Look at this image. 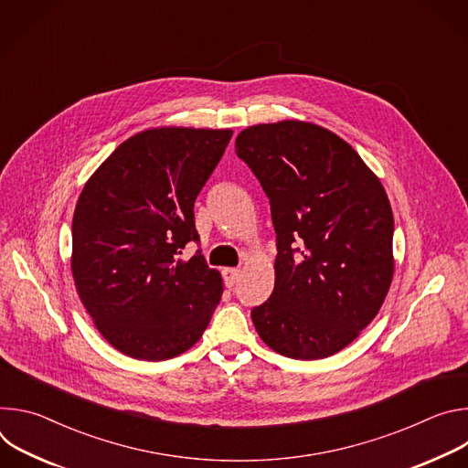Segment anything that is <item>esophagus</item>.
I'll use <instances>...</instances> for the list:
<instances>
[{
	"instance_id": "1",
	"label": "esophagus",
	"mask_w": 468,
	"mask_h": 468,
	"mask_svg": "<svg viewBox=\"0 0 468 468\" xmlns=\"http://www.w3.org/2000/svg\"><path fill=\"white\" fill-rule=\"evenodd\" d=\"M222 274H224V282H226L228 287H233L239 282V278H240V271L239 269H224Z\"/></svg>"
}]
</instances>
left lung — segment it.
Returning <instances> with one entry per match:
<instances>
[{"instance_id": "obj_1", "label": "left lung", "mask_w": 468, "mask_h": 468, "mask_svg": "<svg viewBox=\"0 0 468 468\" xmlns=\"http://www.w3.org/2000/svg\"><path fill=\"white\" fill-rule=\"evenodd\" d=\"M237 155L271 199L276 283L251 309L274 352L324 359L346 348L378 314L394 272L387 192L335 133L298 120L239 133Z\"/></svg>"}]
</instances>
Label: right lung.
<instances>
[{"label": "right lung", "instance_id": "1", "mask_svg": "<svg viewBox=\"0 0 468 468\" xmlns=\"http://www.w3.org/2000/svg\"><path fill=\"white\" fill-rule=\"evenodd\" d=\"M231 129L155 127L122 143L87 181L72 222V274L103 339L165 361L204 335L220 303V272L197 242L194 202Z\"/></svg>", "mask_w": 468, "mask_h": 468}]
</instances>
